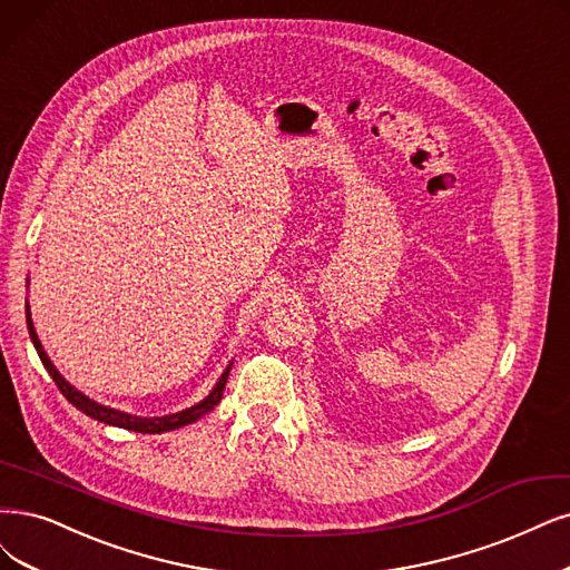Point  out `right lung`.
I'll return each instance as SVG.
<instances>
[{"instance_id":"right-lung-1","label":"right lung","mask_w":570,"mask_h":570,"mask_svg":"<svg viewBox=\"0 0 570 570\" xmlns=\"http://www.w3.org/2000/svg\"><path fill=\"white\" fill-rule=\"evenodd\" d=\"M26 322H28V331H30V341L39 354L41 364H45V368L49 371V375L53 377V383L58 385V390L62 392V396L68 399V402L72 406H77L81 413H87L89 417L98 420V423H105V425H115V428H124V430H131V432H142V434H161V432H171V430H178L183 425H189V423H197V420L202 415H206L208 411H214L218 406V402L223 399V390H225V383H227V375H229V368L232 364L223 371V375L218 377L216 387L208 392V396H204L199 404L189 406L185 411H178V413H171V415H161V417H140V415H131V413H124V411H117V409H110V406H102L98 402H94V399H89L87 394H81L79 390H75L66 377H62L58 373V368L51 364L49 354L45 352V347H41L39 338H37V331L32 326V317H30V305H26Z\"/></svg>"}]
</instances>
